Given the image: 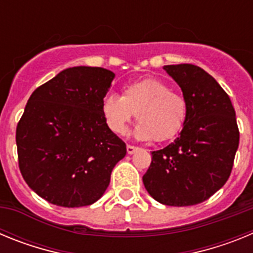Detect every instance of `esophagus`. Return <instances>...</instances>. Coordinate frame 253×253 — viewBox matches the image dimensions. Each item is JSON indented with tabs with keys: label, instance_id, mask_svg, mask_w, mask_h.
Returning a JSON list of instances; mask_svg holds the SVG:
<instances>
[{
	"label": "esophagus",
	"instance_id": "1",
	"mask_svg": "<svg viewBox=\"0 0 253 253\" xmlns=\"http://www.w3.org/2000/svg\"><path fill=\"white\" fill-rule=\"evenodd\" d=\"M138 147H134V146H130V144H129V146H126V152H128V154H133V153H135V152L138 151Z\"/></svg>",
	"mask_w": 253,
	"mask_h": 253
}]
</instances>
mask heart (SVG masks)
Instances as JSON below:
<instances>
[{
    "instance_id": "obj_1",
    "label": "heart",
    "mask_w": 253,
    "mask_h": 253,
    "mask_svg": "<svg viewBox=\"0 0 253 253\" xmlns=\"http://www.w3.org/2000/svg\"><path fill=\"white\" fill-rule=\"evenodd\" d=\"M107 126L115 134L126 133L134 115L138 125L134 135L140 140L173 139L187 119V100L160 78L147 77L126 84L123 95L107 93L101 102Z\"/></svg>"
}]
</instances>
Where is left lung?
Instances as JSON below:
<instances>
[{
  "label": "left lung",
  "mask_w": 253,
  "mask_h": 253,
  "mask_svg": "<svg viewBox=\"0 0 253 253\" xmlns=\"http://www.w3.org/2000/svg\"><path fill=\"white\" fill-rule=\"evenodd\" d=\"M163 69L187 100V119L171 144L152 152L143 176L149 195L169 207L203 203L227 182L240 143L229 96L203 68L172 64Z\"/></svg>",
  "instance_id": "1"
}]
</instances>
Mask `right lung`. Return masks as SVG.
Wrapping results in <instances>:
<instances>
[{
  "mask_svg": "<svg viewBox=\"0 0 253 253\" xmlns=\"http://www.w3.org/2000/svg\"><path fill=\"white\" fill-rule=\"evenodd\" d=\"M114 75L72 67L31 93L16 128L21 175L50 204L78 208L97 202L126 146L107 126L101 102Z\"/></svg>",
  "mask_w": 253,
  "mask_h": 253,
  "instance_id": "right-lung-1",
  "label": "right lung"
}]
</instances>
